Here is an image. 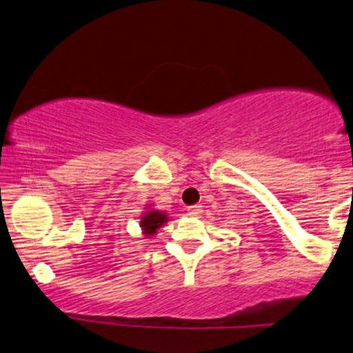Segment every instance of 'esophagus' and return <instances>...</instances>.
Here are the masks:
<instances>
[{
    "label": "esophagus",
    "instance_id": "esophagus-1",
    "mask_svg": "<svg viewBox=\"0 0 353 353\" xmlns=\"http://www.w3.org/2000/svg\"><path fill=\"white\" fill-rule=\"evenodd\" d=\"M188 214H189V216H192V217H199L201 214H202L201 205H192V208H189L188 209Z\"/></svg>",
    "mask_w": 353,
    "mask_h": 353
}]
</instances>
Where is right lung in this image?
I'll return each instance as SVG.
<instances>
[{"instance_id":"right-lung-1","label":"right lung","mask_w":353,"mask_h":353,"mask_svg":"<svg viewBox=\"0 0 353 353\" xmlns=\"http://www.w3.org/2000/svg\"><path fill=\"white\" fill-rule=\"evenodd\" d=\"M164 222H168V216H165L164 212L149 210V212L143 217V221H141V228H143L145 236H152Z\"/></svg>"}]
</instances>
